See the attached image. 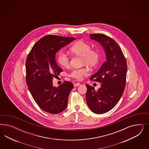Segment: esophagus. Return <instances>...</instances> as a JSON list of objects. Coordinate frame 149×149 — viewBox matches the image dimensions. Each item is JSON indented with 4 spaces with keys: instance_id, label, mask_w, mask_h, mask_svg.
<instances>
[{
    "instance_id": "obj_1",
    "label": "esophagus",
    "mask_w": 149,
    "mask_h": 149,
    "mask_svg": "<svg viewBox=\"0 0 149 149\" xmlns=\"http://www.w3.org/2000/svg\"><path fill=\"white\" fill-rule=\"evenodd\" d=\"M79 85H80V84L79 82H76V83L74 84V86L75 87H77V86H79Z\"/></svg>"
}]
</instances>
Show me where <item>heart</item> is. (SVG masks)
<instances>
[{"instance_id": "obj_1", "label": "heart", "mask_w": 149, "mask_h": 149, "mask_svg": "<svg viewBox=\"0 0 149 149\" xmlns=\"http://www.w3.org/2000/svg\"><path fill=\"white\" fill-rule=\"evenodd\" d=\"M72 54L82 57V64L88 67H94L99 63L101 58V54L99 50L92 49V46L84 41H79L74 44L70 49ZM59 64L64 68H68L70 63V58L63 52H59L57 56ZM88 74L86 68H75L69 72V75L73 79L80 80L84 76Z\"/></svg>"}]
</instances>
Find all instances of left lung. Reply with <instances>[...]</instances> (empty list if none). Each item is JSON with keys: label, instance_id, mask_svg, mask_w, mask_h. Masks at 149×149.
I'll list each match as a JSON object with an SVG mask.
<instances>
[{"label": "left lung", "instance_id": "1", "mask_svg": "<svg viewBox=\"0 0 149 149\" xmlns=\"http://www.w3.org/2000/svg\"><path fill=\"white\" fill-rule=\"evenodd\" d=\"M91 39L97 41L104 48L107 61L99 71L91 76V81L99 82L100 87L95 91L86 85V102L95 113H107L117 104L126 84L127 65L126 58L119 45L104 34H91Z\"/></svg>", "mask_w": 149, "mask_h": 149}]
</instances>
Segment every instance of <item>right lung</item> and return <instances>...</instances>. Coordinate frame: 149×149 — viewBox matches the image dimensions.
Masks as SVG:
<instances>
[{
	"mask_svg": "<svg viewBox=\"0 0 149 149\" xmlns=\"http://www.w3.org/2000/svg\"><path fill=\"white\" fill-rule=\"evenodd\" d=\"M73 37L47 35L33 46L26 61V81L36 104L46 112L57 114L67 108L68 96L74 87L72 82L64 81L58 87L52 80L62 69L56 61V54L75 40Z\"/></svg>",
	"mask_w": 149,
	"mask_h": 149,
	"instance_id": "right-lung-1",
	"label": "right lung"
}]
</instances>
